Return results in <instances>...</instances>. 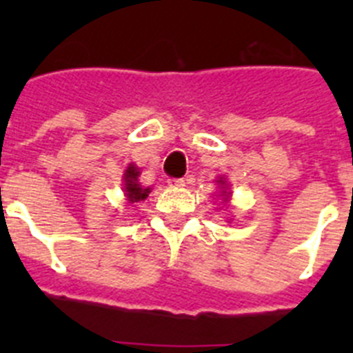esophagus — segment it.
I'll return each instance as SVG.
<instances>
[{"label":"esophagus","mask_w":353,"mask_h":353,"mask_svg":"<svg viewBox=\"0 0 353 353\" xmlns=\"http://www.w3.org/2000/svg\"><path fill=\"white\" fill-rule=\"evenodd\" d=\"M168 185L173 187V189H180V187L185 185V180H183V179H170Z\"/></svg>","instance_id":"obj_1"}]
</instances>
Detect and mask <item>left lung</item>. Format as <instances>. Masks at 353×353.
I'll return each mask as SVG.
<instances>
[{
	"label": "left lung",
	"mask_w": 353,
	"mask_h": 353,
	"mask_svg": "<svg viewBox=\"0 0 353 353\" xmlns=\"http://www.w3.org/2000/svg\"><path fill=\"white\" fill-rule=\"evenodd\" d=\"M217 183H221V185H226V180L219 179V180H217ZM223 194H224V201H228V196H230V192H228V194H226V189H224V191L221 192L219 196H223Z\"/></svg>",
	"instance_id": "obj_1"
}]
</instances>
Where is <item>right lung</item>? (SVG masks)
Masks as SVG:
<instances>
[{
    "label": "right lung",
    "mask_w": 353,
    "mask_h": 353,
    "mask_svg": "<svg viewBox=\"0 0 353 353\" xmlns=\"http://www.w3.org/2000/svg\"><path fill=\"white\" fill-rule=\"evenodd\" d=\"M139 168L136 164H129L123 173V192H125V198L129 203H139V201H145L148 198V194L152 192L150 187H143L139 183Z\"/></svg>",
    "instance_id": "right-lung-1"
}]
</instances>
